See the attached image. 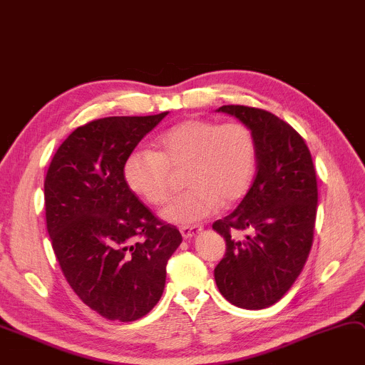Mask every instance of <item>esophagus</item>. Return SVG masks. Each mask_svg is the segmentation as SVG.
Listing matches in <instances>:
<instances>
[{"mask_svg":"<svg viewBox=\"0 0 365 365\" xmlns=\"http://www.w3.org/2000/svg\"><path fill=\"white\" fill-rule=\"evenodd\" d=\"M202 232V227L201 226H190V227H180V233L185 239H190L193 236H197L198 233Z\"/></svg>","mask_w":365,"mask_h":365,"instance_id":"obj_1","label":"esophagus"}]
</instances>
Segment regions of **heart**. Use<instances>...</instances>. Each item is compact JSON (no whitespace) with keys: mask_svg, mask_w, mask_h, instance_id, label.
Instances as JSON below:
<instances>
[{"mask_svg":"<svg viewBox=\"0 0 365 365\" xmlns=\"http://www.w3.org/2000/svg\"><path fill=\"white\" fill-rule=\"evenodd\" d=\"M254 164L255 142L245 125L186 118L157 138L155 153L129 154L123 176L138 197L161 205L170 195V173L185 170L183 186L187 190L160 215L168 223L187 226L204 220L218 205L226 208L244 197Z\"/></svg>","mask_w":365,"mask_h":365,"instance_id":"b5f03b06","label":"heart"}]
</instances>
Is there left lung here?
<instances>
[{
    "label": "left lung",
    "instance_id": "1",
    "mask_svg": "<svg viewBox=\"0 0 365 365\" xmlns=\"http://www.w3.org/2000/svg\"><path fill=\"white\" fill-rule=\"evenodd\" d=\"M217 111L251 130L257 167L237 208L212 225L227 247L214 279L230 304L262 309L282 299L304 269L317 214V178L305 140L277 115L245 106Z\"/></svg>",
    "mask_w": 365,
    "mask_h": 365
}]
</instances>
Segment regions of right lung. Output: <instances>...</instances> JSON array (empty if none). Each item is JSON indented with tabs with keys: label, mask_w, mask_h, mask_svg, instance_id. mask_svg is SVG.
<instances>
[{
	"label": "right lung",
	"mask_w": 365,
	"mask_h": 365,
	"mask_svg": "<svg viewBox=\"0 0 365 365\" xmlns=\"http://www.w3.org/2000/svg\"><path fill=\"white\" fill-rule=\"evenodd\" d=\"M168 111L106 117L73 130L43 182L46 229L76 295L108 320L135 322L160 301L180 232L145 207L123 167Z\"/></svg>",
	"instance_id": "right-lung-1"
}]
</instances>
